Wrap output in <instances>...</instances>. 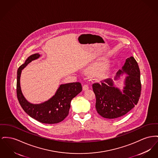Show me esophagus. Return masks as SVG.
<instances>
[{
    "label": "esophagus",
    "mask_w": 158,
    "mask_h": 158,
    "mask_svg": "<svg viewBox=\"0 0 158 158\" xmlns=\"http://www.w3.org/2000/svg\"><path fill=\"white\" fill-rule=\"evenodd\" d=\"M88 89H89V86L87 84H85L83 85V90L85 91V90H87Z\"/></svg>",
    "instance_id": "1"
}]
</instances>
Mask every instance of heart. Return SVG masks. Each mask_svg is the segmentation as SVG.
I'll list each match as a JSON object with an SVG mask.
<instances>
[{"instance_id":"b5f03b06","label":"heart","mask_w":158,"mask_h":158,"mask_svg":"<svg viewBox=\"0 0 158 158\" xmlns=\"http://www.w3.org/2000/svg\"><path fill=\"white\" fill-rule=\"evenodd\" d=\"M102 67V64H99V63H96L95 64L93 65L92 67H91L89 69V71L90 72H94L97 70H100Z\"/></svg>"}]
</instances>
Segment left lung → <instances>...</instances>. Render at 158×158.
I'll use <instances>...</instances> for the list:
<instances>
[{
    "label": "left lung",
    "instance_id": "obj_1",
    "mask_svg": "<svg viewBox=\"0 0 158 158\" xmlns=\"http://www.w3.org/2000/svg\"><path fill=\"white\" fill-rule=\"evenodd\" d=\"M126 73L123 93L113 86L111 79H106L100 83L93 84L95 95V108L97 113L104 118L116 119L130 111L137 104L141 91L140 72L137 62L133 56L126 60L122 70H119L115 79L121 73Z\"/></svg>",
    "mask_w": 158,
    "mask_h": 158
}]
</instances>
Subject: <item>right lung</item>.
<instances>
[{
	"instance_id": "obj_1",
	"label": "right lung",
	"mask_w": 158,
	"mask_h": 158,
	"mask_svg": "<svg viewBox=\"0 0 158 158\" xmlns=\"http://www.w3.org/2000/svg\"><path fill=\"white\" fill-rule=\"evenodd\" d=\"M40 56L39 54L30 56L24 64L21 65L17 71V95L23 109L32 118L41 123L53 124L63 121L69 114L72 100L82 90L80 82L63 84L60 86L55 95L46 102L39 104L28 102L21 93L19 79L21 70Z\"/></svg>"
}]
</instances>
